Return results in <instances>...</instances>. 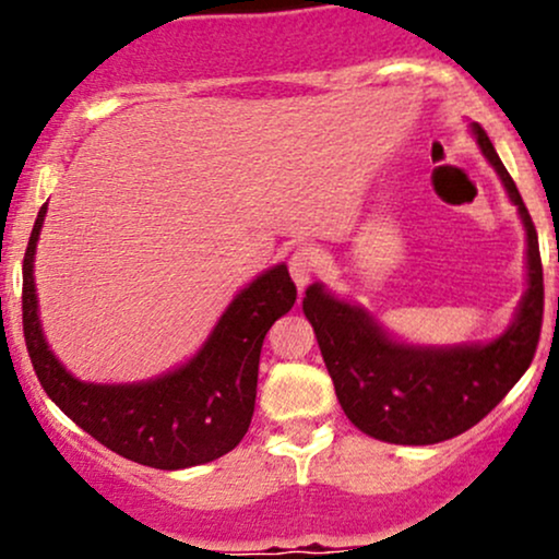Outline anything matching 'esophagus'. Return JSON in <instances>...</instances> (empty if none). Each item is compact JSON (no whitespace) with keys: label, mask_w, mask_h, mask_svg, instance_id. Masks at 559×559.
Wrapping results in <instances>:
<instances>
[{"label":"esophagus","mask_w":559,"mask_h":559,"mask_svg":"<svg viewBox=\"0 0 559 559\" xmlns=\"http://www.w3.org/2000/svg\"><path fill=\"white\" fill-rule=\"evenodd\" d=\"M288 271H292L294 284L305 288L320 271V254L312 247H297L288 258Z\"/></svg>","instance_id":"1"}]
</instances>
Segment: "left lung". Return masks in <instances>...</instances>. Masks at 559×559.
I'll return each mask as SVG.
<instances>
[{
    "label": "left lung",
    "mask_w": 559,
    "mask_h": 559,
    "mask_svg": "<svg viewBox=\"0 0 559 559\" xmlns=\"http://www.w3.org/2000/svg\"><path fill=\"white\" fill-rule=\"evenodd\" d=\"M471 131L525 226L528 288L510 329L486 344L418 346L396 342L362 307L320 284L307 288L301 301L346 418L389 444H439L465 433L504 400L536 355L544 273L534 221L484 128L471 123Z\"/></svg>",
    "instance_id": "1"
}]
</instances>
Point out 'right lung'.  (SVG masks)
<instances>
[{
  "label": "right lung",
  "mask_w": 559,
  "mask_h": 559,
  "mask_svg": "<svg viewBox=\"0 0 559 559\" xmlns=\"http://www.w3.org/2000/svg\"><path fill=\"white\" fill-rule=\"evenodd\" d=\"M44 217L47 204L23 258V336L49 400L99 444L139 465L181 471L230 452L252 423L265 333L297 301L288 267L275 265L241 288L181 368L139 383H86L62 368L38 320L34 254Z\"/></svg>",
  "instance_id": "obj_1"
}]
</instances>
